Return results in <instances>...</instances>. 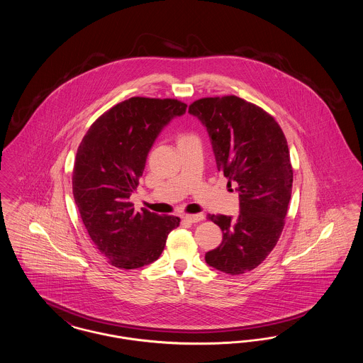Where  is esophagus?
I'll return each mask as SVG.
<instances>
[{
  "mask_svg": "<svg viewBox=\"0 0 363 363\" xmlns=\"http://www.w3.org/2000/svg\"><path fill=\"white\" fill-rule=\"evenodd\" d=\"M184 220L189 222V223H197V222H201L204 219V215L203 213H196V215H184L182 216Z\"/></svg>",
  "mask_w": 363,
  "mask_h": 363,
  "instance_id": "obj_1",
  "label": "esophagus"
}]
</instances>
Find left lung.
Wrapping results in <instances>:
<instances>
[{
  "mask_svg": "<svg viewBox=\"0 0 363 363\" xmlns=\"http://www.w3.org/2000/svg\"><path fill=\"white\" fill-rule=\"evenodd\" d=\"M189 113L206 125L218 170L240 194L237 219L208 215L223 231V241L206 261L241 275L257 268L281 235L293 189L287 140L269 113L235 95L197 99Z\"/></svg>",
  "mask_w": 363,
  "mask_h": 363,
  "instance_id": "8db88e82",
  "label": "left lung"
}]
</instances>
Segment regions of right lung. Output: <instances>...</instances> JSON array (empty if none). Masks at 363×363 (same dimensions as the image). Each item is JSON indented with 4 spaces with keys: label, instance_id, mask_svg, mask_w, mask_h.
Instances as JSON below:
<instances>
[{
    "label": "right lung",
    "instance_id": "obj_1",
    "mask_svg": "<svg viewBox=\"0 0 363 363\" xmlns=\"http://www.w3.org/2000/svg\"><path fill=\"white\" fill-rule=\"evenodd\" d=\"M178 99L133 96L104 111L86 130L74 159L72 189L88 235L107 262L120 269L148 265L162 255L181 219L135 212L148 152L162 128L182 116Z\"/></svg>",
    "mask_w": 363,
    "mask_h": 363
}]
</instances>
